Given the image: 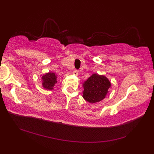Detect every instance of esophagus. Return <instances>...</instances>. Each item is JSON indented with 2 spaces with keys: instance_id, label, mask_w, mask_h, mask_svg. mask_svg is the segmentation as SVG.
<instances>
[{
  "instance_id": "34e87169",
  "label": "esophagus",
  "mask_w": 154,
  "mask_h": 154,
  "mask_svg": "<svg viewBox=\"0 0 154 154\" xmlns=\"http://www.w3.org/2000/svg\"><path fill=\"white\" fill-rule=\"evenodd\" d=\"M72 74H73L74 75H78V71H77V70H75V71H72Z\"/></svg>"
}]
</instances>
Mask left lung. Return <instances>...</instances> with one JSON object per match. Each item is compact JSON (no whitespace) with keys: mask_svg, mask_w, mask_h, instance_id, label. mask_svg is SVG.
I'll list each match as a JSON object with an SVG mask.
<instances>
[{"mask_svg":"<svg viewBox=\"0 0 154 154\" xmlns=\"http://www.w3.org/2000/svg\"><path fill=\"white\" fill-rule=\"evenodd\" d=\"M83 98L90 103L103 100L111 88L110 81L105 75L94 73L83 83Z\"/></svg>","mask_w":154,"mask_h":154,"instance_id":"8db88e82","label":"left lung"}]
</instances>
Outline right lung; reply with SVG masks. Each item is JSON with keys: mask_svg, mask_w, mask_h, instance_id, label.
I'll use <instances>...</instances> for the list:
<instances>
[{"mask_svg": "<svg viewBox=\"0 0 154 154\" xmlns=\"http://www.w3.org/2000/svg\"><path fill=\"white\" fill-rule=\"evenodd\" d=\"M42 87L45 90H54V85L57 83V75L55 72H47V73L41 75Z\"/></svg>", "mask_w": 154, "mask_h": 154, "instance_id": "obj_1", "label": "right lung"}]
</instances>
